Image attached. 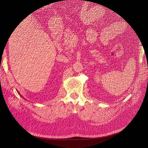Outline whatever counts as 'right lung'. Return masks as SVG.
Masks as SVG:
<instances>
[{"mask_svg":"<svg viewBox=\"0 0 148 148\" xmlns=\"http://www.w3.org/2000/svg\"><path fill=\"white\" fill-rule=\"evenodd\" d=\"M18 94H19V93H18Z\"/></svg>","mask_w":148,"mask_h":148,"instance_id":"1","label":"right lung"}]
</instances>
